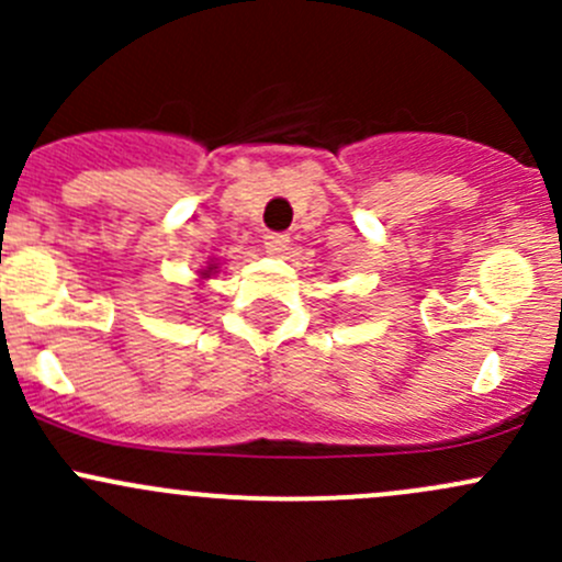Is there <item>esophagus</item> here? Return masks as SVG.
<instances>
[{"mask_svg":"<svg viewBox=\"0 0 562 562\" xmlns=\"http://www.w3.org/2000/svg\"><path fill=\"white\" fill-rule=\"evenodd\" d=\"M288 245H291V236H288V234H269V236H266V239H263L266 252L277 255V258L288 252Z\"/></svg>","mask_w":562,"mask_h":562,"instance_id":"34e87169","label":"esophagus"}]
</instances>
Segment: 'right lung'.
Here are the masks:
<instances>
[{
  "mask_svg": "<svg viewBox=\"0 0 562 562\" xmlns=\"http://www.w3.org/2000/svg\"><path fill=\"white\" fill-rule=\"evenodd\" d=\"M217 271H220V260L217 258H209L206 266H203V269H198V285H203V282H206V280H212V277L217 274Z\"/></svg>",
  "mask_w": 562,
  "mask_h": 562,
  "instance_id": "add662e5",
  "label": "right lung"
}]
</instances>
